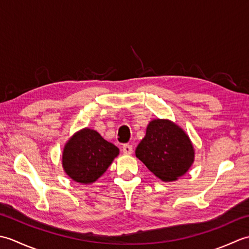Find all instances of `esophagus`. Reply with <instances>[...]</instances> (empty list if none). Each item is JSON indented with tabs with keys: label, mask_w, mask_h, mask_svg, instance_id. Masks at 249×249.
I'll list each match as a JSON object with an SVG mask.
<instances>
[{
	"label": "esophagus",
	"mask_w": 249,
	"mask_h": 249,
	"mask_svg": "<svg viewBox=\"0 0 249 249\" xmlns=\"http://www.w3.org/2000/svg\"><path fill=\"white\" fill-rule=\"evenodd\" d=\"M123 153L126 155L133 154V145L130 144H124L123 145Z\"/></svg>",
	"instance_id": "1"
}]
</instances>
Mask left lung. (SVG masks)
Returning <instances> with one entry per match:
<instances>
[{
    "mask_svg": "<svg viewBox=\"0 0 249 249\" xmlns=\"http://www.w3.org/2000/svg\"><path fill=\"white\" fill-rule=\"evenodd\" d=\"M136 156L162 182H173L192 167L195 149L188 135L174 122L154 119L137 146Z\"/></svg>",
    "mask_w": 249,
    "mask_h": 249,
    "instance_id": "8db88e82",
    "label": "left lung"
}]
</instances>
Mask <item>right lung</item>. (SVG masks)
Listing matches in <instances>:
<instances>
[{
	"label": "right lung",
	"mask_w": 249,
	"mask_h": 249,
	"mask_svg": "<svg viewBox=\"0 0 249 249\" xmlns=\"http://www.w3.org/2000/svg\"><path fill=\"white\" fill-rule=\"evenodd\" d=\"M120 150L96 130L82 128L68 140L62 154V166L72 181L92 184L107 170Z\"/></svg>",
	"instance_id": "1"
}]
</instances>
